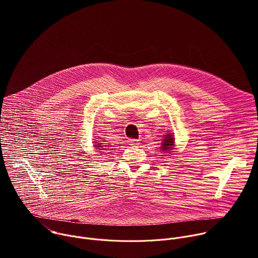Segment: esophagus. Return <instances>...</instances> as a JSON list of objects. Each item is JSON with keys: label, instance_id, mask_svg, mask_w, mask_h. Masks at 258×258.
<instances>
[{"label": "esophagus", "instance_id": "34e87169", "mask_svg": "<svg viewBox=\"0 0 258 258\" xmlns=\"http://www.w3.org/2000/svg\"><path fill=\"white\" fill-rule=\"evenodd\" d=\"M128 144L131 145V146H136V145H139V140H136V139H128Z\"/></svg>", "mask_w": 258, "mask_h": 258}]
</instances>
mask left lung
<instances>
[{
    "label": "left lung",
    "mask_w": 258,
    "mask_h": 258,
    "mask_svg": "<svg viewBox=\"0 0 258 258\" xmlns=\"http://www.w3.org/2000/svg\"><path fill=\"white\" fill-rule=\"evenodd\" d=\"M162 141H163V143L161 144V145H162V147H161L162 151L169 152V150L172 149V147H173V145H174V139H173L172 135H171V134L165 135V138H164V140H162Z\"/></svg>",
    "instance_id": "left-lung-1"
}]
</instances>
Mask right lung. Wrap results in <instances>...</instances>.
<instances>
[{
    "instance_id": "right-lung-1",
    "label": "right lung",
    "mask_w": 258,
    "mask_h": 258,
    "mask_svg": "<svg viewBox=\"0 0 258 258\" xmlns=\"http://www.w3.org/2000/svg\"><path fill=\"white\" fill-rule=\"evenodd\" d=\"M96 144V147H98V149H100V148H102L101 150H104V149H107L106 148V145H103L102 143H95ZM98 144V146H97L96 145Z\"/></svg>"
}]
</instances>
